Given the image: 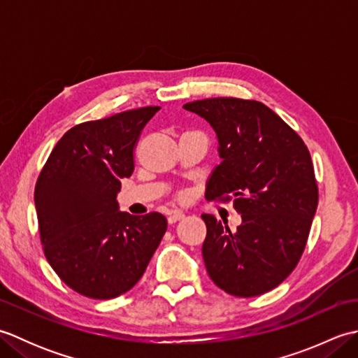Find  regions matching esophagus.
Here are the masks:
<instances>
[{
    "label": "esophagus",
    "instance_id": "1",
    "mask_svg": "<svg viewBox=\"0 0 358 358\" xmlns=\"http://www.w3.org/2000/svg\"><path fill=\"white\" fill-rule=\"evenodd\" d=\"M181 218H185L183 212H181V210H173V212H171L169 217H167V222L172 224V223H177L178 220H181Z\"/></svg>",
    "mask_w": 358,
    "mask_h": 358
}]
</instances>
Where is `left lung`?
<instances>
[{
  "label": "left lung",
  "mask_w": 358,
  "mask_h": 358,
  "mask_svg": "<svg viewBox=\"0 0 358 358\" xmlns=\"http://www.w3.org/2000/svg\"><path fill=\"white\" fill-rule=\"evenodd\" d=\"M218 140L220 164L208 200H229L241 214L237 231L210 215L201 254L212 281L235 296L277 287L299 263L317 210L318 189L305 143L260 101L208 98L185 104Z\"/></svg>",
  "instance_id": "left-lung-1"
}]
</instances>
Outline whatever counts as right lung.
<instances>
[{
    "label": "right lung",
    "mask_w": 358,
    "mask_h": 358,
    "mask_svg": "<svg viewBox=\"0 0 358 358\" xmlns=\"http://www.w3.org/2000/svg\"><path fill=\"white\" fill-rule=\"evenodd\" d=\"M158 106L72 127L45 162L35 186L44 255L81 295L109 300L127 292L146 271L167 229L158 212L120 210L121 178L134 172V148Z\"/></svg>",
    "instance_id": "right-lung-1"
}]
</instances>
